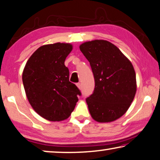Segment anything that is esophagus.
<instances>
[{
    "instance_id": "obj_1",
    "label": "esophagus",
    "mask_w": 160,
    "mask_h": 160,
    "mask_svg": "<svg viewBox=\"0 0 160 160\" xmlns=\"http://www.w3.org/2000/svg\"><path fill=\"white\" fill-rule=\"evenodd\" d=\"M77 87L79 88V89H81V88H82V84H81V83H77Z\"/></svg>"
}]
</instances>
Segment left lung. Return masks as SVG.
Listing matches in <instances>:
<instances>
[{"label": "left lung", "mask_w": 160, "mask_h": 160, "mask_svg": "<svg viewBox=\"0 0 160 160\" xmlns=\"http://www.w3.org/2000/svg\"><path fill=\"white\" fill-rule=\"evenodd\" d=\"M79 48L90 63L95 80L94 93L86 99L91 116L98 122H114L127 112L135 97L133 65L108 41H87Z\"/></svg>", "instance_id": "obj_1"}]
</instances>
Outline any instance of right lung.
<instances>
[{
  "instance_id": "right-lung-1",
  "label": "right lung",
  "mask_w": 160,
  "mask_h": 160,
  "mask_svg": "<svg viewBox=\"0 0 160 160\" xmlns=\"http://www.w3.org/2000/svg\"><path fill=\"white\" fill-rule=\"evenodd\" d=\"M73 49L71 43H56L39 47L27 61L22 79L26 94L38 114L51 122L70 117L81 92L69 82L65 60Z\"/></svg>"
}]
</instances>
